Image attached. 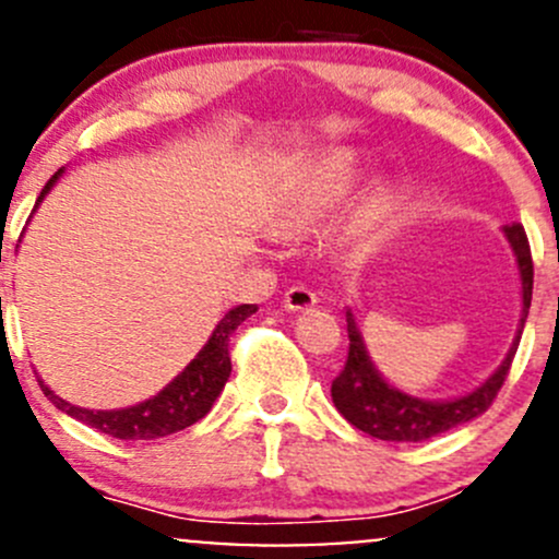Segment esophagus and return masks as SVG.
<instances>
[{"label":"esophagus","instance_id":"34e87169","mask_svg":"<svg viewBox=\"0 0 559 559\" xmlns=\"http://www.w3.org/2000/svg\"><path fill=\"white\" fill-rule=\"evenodd\" d=\"M316 305V295L305 286H292L289 292L284 295V308L286 310H308Z\"/></svg>","mask_w":559,"mask_h":559}]
</instances>
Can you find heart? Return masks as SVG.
Returning <instances> with one entry per match:
<instances>
[{
    "label": "heart",
    "instance_id": "heart-1",
    "mask_svg": "<svg viewBox=\"0 0 559 559\" xmlns=\"http://www.w3.org/2000/svg\"><path fill=\"white\" fill-rule=\"evenodd\" d=\"M361 163L350 150H326L299 160L270 203V227L281 238L310 233L350 195Z\"/></svg>",
    "mask_w": 559,
    "mask_h": 559
}]
</instances>
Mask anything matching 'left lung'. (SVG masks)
Masks as SVG:
<instances>
[{
    "label": "left lung",
    "mask_w": 559,
    "mask_h": 559,
    "mask_svg": "<svg viewBox=\"0 0 559 559\" xmlns=\"http://www.w3.org/2000/svg\"><path fill=\"white\" fill-rule=\"evenodd\" d=\"M503 233H507L509 243H512L516 270H520L522 319L512 348H509L501 367H498L479 388L466 393V396L448 399V402H426V399L409 396V393L393 388L388 380H383V374L378 372V367H374L372 358H369L367 345H364L361 332H358L354 313L348 310V313H345L350 340L348 361H345L343 372L334 378L332 402L350 426L369 433V437L383 439V442H423V439L439 437V433L463 426V423L487 413V407H490L492 399L501 391L503 380H507L509 367H512V358L516 354V345H520L522 326H525L533 297V260L525 227L507 225Z\"/></svg>",
    "instance_id": "left-lung-1"
}]
</instances>
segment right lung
<instances>
[{
	"mask_svg": "<svg viewBox=\"0 0 559 559\" xmlns=\"http://www.w3.org/2000/svg\"><path fill=\"white\" fill-rule=\"evenodd\" d=\"M63 174V168H58L56 174L50 176V181L45 185V190L39 192L37 205L43 203V198L52 190V185L58 181V176ZM251 313H257V305H238V308L227 310L225 319L219 321L214 329V334L209 337V343L203 345L201 354L192 358L185 367V372L176 374V378L163 388L157 396L146 399V402L133 404V407L126 409H85L74 407L67 399L56 396V393L47 388L43 380H39V388L45 391V396L56 404L61 413L72 415L85 423V426L98 428L102 433H109L115 439H136V442H144V439H160L168 437V433L181 431V428L192 426L209 415V409L214 407L216 396L225 388L227 378L233 372L230 364V334L249 319Z\"/></svg>",
	"mask_w": 559,
	"mask_h": 559,
	"instance_id": "1",
	"label": "right lung"
}]
</instances>
